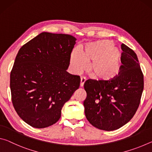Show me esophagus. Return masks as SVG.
I'll return each instance as SVG.
<instances>
[{
	"label": "esophagus",
	"instance_id": "1",
	"mask_svg": "<svg viewBox=\"0 0 152 152\" xmlns=\"http://www.w3.org/2000/svg\"><path fill=\"white\" fill-rule=\"evenodd\" d=\"M86 81V78H84V77H81L80 78V86L82 87L84 86V82Z\"/></svg>",
	"mask_w": 152,
	"mask_h": 152
}]
</instances>
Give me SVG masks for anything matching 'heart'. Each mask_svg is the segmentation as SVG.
<instances>
[{"instance_id": "1", "label": "heart", "mask_w": 152, "mask_h": 152, "mask_svg": "<svg viewBox=\"0 0 152 152\" xmlns=\"http://www.w3.org/2000/svg\"><path fill=\"white\" fill-rule=\"evenodd\" d=\"M112 45L110 41H99L86 44L82 53L74 51L70 58L72 70L74 73H80L86 68V62L92 61L88 70L93 78L101 81L116 78L120 72L121 52Z\"/></svg>"}]
</instances>
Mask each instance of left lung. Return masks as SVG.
<instances>
[{
    "mask_svg": "<svg viewBox=\"0 0 152 152\" xmlns=\"http://www.w3.org/2000/svg\"><path fill=\"white\" fill-rule=\"evenodd\" d=\"M122 65L116 78L109 81L89 79L84 88V101L87 120L94 127L113 131L123 127L134 116L143 90V75L137 55L121 44Z\"/></svg>",
    "mask_w": 152,
    "mask_h": 152,
    "instance_id": "obj_1",
    "label": "left lung"
}]
</instances>
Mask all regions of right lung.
Instances as JSON below:
<instances>
[{
    "instance_id": "add662e5",
    "label": "right lung",
    "mask_w": 152,
    "mask_h": 152,
    "mask_svg": "<svg viewBox=\"0 0 152 152\" xmlns=\"http://www.w3.org/2000/svg\"><path fill=\"white\" fill-rule=\"evenodd\" d=\"M76 39L43 32L22 46L10 76L18 115L35 128L54 124L64 104L79 88L80 78L67 72Z\"/></svg>"
}]
</instances>
